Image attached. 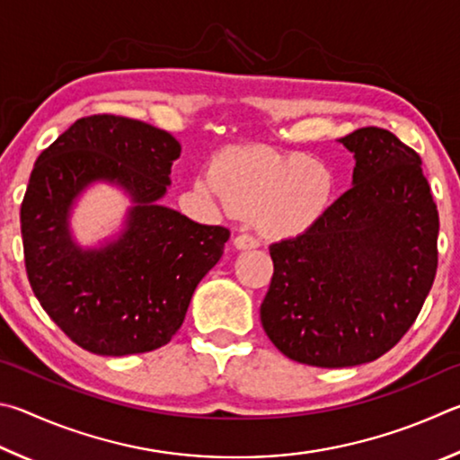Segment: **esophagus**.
<instances>
[{
  "mask_svg": "<svg viewBox=\"0 0 460 460\" xmlns=\"http://www.w3.org/2000/svg\"><path fill=\"white\" fill-rule=\"evenodd\" d=\"M234 246L238 251H251V248H259L261 240L252 234H238L234 238Z\"/></svg>",
  "mask_w": 460,
  "mask_h": 460,
  "instance_id": "obj_1",
  "label": "esophagus"
}]
</instances>
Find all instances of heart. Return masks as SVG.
<instances>
[{
    "mask_svg": "<svg viewBox=\"0 0 460 460\" xmlns=\"http://www.w3.org/2000/svg\"><path fill=\"white\" fill-rule=\"evenodd\" d=\"M199 190L220 196L238 214L254 216L272 236H295L325 214L335 180L332 169L305 153L238 147L216 161Z\"/></svg>",
    "mask_w": 460,
    "mask_h": 460,
    "instance_id": "obj_1",
    "label": "heart"
}]
</instances>
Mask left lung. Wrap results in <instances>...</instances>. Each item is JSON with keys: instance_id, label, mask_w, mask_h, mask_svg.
Returning <instances> with one entry per match:
<instances>
[{"instance_id": "obj_1", "label": "left lung", "mask_w": 460, "mask_h": 460, "mask_svg": "<svg viewBox=\"0 0 460 460\" xmlns=\"http://www.w3.org/2000/svg\"><path fill=\"white\" fill-rule=\"evenodd\" d=\"M340 143L356 157L353 185L303 234L270 244L275 272L261 305L275 348L317 367L390 351L416 321L438 264V209L420 155L380 127Z\"/></svg>"}]
</instances>
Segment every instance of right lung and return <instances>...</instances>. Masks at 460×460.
<instances>
[{
  "label": "right lung",
  "instance_id": "1",
  "mask_svg": "<svg viewBox=\"0 0 460 460\" xmlns=\"http://www.w3.org/2000/svg\"><path fill=\"white\" fill-rule=\"evenodd\" d=\"M181 145L143 120L78 119L40 153L22 201L28 280L50 319L96 356H131L172 341L191 295L220 261L230 230L159 204ZM94 181L129 193L126 228L99 249L78 247L67 217Z\"/></svg>",
  "mask_w": 460,
  "mask_h": 460
}]
</instances>
